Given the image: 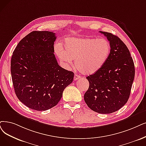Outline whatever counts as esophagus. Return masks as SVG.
Masks as SVG:
<instances>
[{
  "label": "esophagus",
  "instance_id": "obj_1",
  "mask_svg": "<svg viewBox=\"0 0 146 146\" xmlns=\"http://www.w3.org/2000/svg\"><path fill=\"white\" fill-rule=\"evenodd\" d=\"M80 78H81V77L79 76V75H77V74H75V75H74V81H77V80H79Z\"/></svg>",
  "mask_w": 146,
  "mask_h": 146
}]
</instances>
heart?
I'll list each match as a JSON object with an SVG mask.
<instances>
[{
  "mask_svg": "<svg viewBox=\"0 0 146 146\" xmlns=\"http://www.w3.org/2000/svg\"><path fill=\"white\" fill-rule=\"evenodd\" d=\"M64 48L60 45L55 47L60 60L72 65L75 60V67L84 74L97 72L107 62L111 51V45L104 38H69L65 40Z\"/></svg>",
  "mask_w": 146,
  "mask_h": 146,
  "instance_id": "b5f03b06",
  "label": "heart"
}]
</instances>
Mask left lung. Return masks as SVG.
Wrapping results in <instances>:
<instances>
[{
    "instance_id": "1",
    "label": "left lung",
    "mask_w": 146,
    "mask_h": 146,
    "mask_svg": "<svg viewBox=\"0 0 146 146\" xmlns=\"http://www.w3.org/2000/svg\"><path fill=\"white\" fill-rule=\"evenodd\" d=\"M100 33L110 42V54L100 71L86 77L89 87L84 99L93 111L109 114L127 102L135 76V66L129 50L118 36L108 32Z\"/></svg>"
}]
</instances>
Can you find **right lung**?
Segmentation results:
<instances>
[{
	"mask_svg": "<svg viewBox=\"0 0 146 146\" xmlns=\"http://www.w3.org/2000/svg\"><path fill=\"white\" fill-rule=\"evenodd\" d=\"M55 33L33 31L17 45L11 72L16 96L26 106L45 111L56 106L74 74L62 68L54 54Z\"/></svg>",
	"mask_w": 146,
	"mask_h": 146,
	"instance_id": "obj_1",
	"label": "right lung"
}]
</instances>
